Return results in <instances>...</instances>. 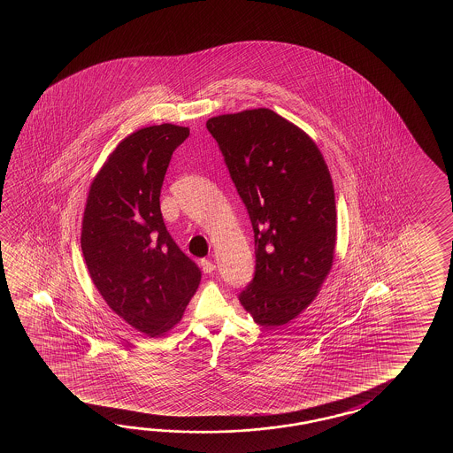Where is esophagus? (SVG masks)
<instances>
[{
	"instance_id": "obj_1",
	"label": "esophagus",
	"mask_w": 453,
	"mask_h": 453,
	"mask_svg": "<svg viewBox=\"0 0 453 453\" xmlns=\"http://www.w3.org/2000/svg\"><path fill=\"white\" fill-rule=\"evenodd\" d=\"M201 267H203V273H212L213 270H215V264H213L212 260L203 259L201 260Z\"/></svg>"
}]
</instances>
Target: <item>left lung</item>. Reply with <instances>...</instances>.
I'll list each match as a JSON object with an SVG mask.
<instances>
[{"mask_svg": "<svg viewBox=\"0 0 453 453\" xmlns=\"http://www.w3.org/2000/svg\"><path fill=\"white\" fill-rule=\"evenodd\" d=\"M231 180L250 213L256 273L241 306L256 324L279 327L318 296L334 264L335 193L316 142L269 108L213 116Z\"/></svg>", "mask_w": 453, "mask_h": 453, "instance_id": "obj_1", "label": "left lung"}]
</instances>
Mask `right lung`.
<instances>
[{
  "label": "right lung",
  "instance_id": "1",
  "mask_svg": "<svg viewBox=\"0 0 453 453\" xmlns=\"http://www.w3.org/2000/svg\"><path fill=\"white\" fill-rule=\"evenodd\" d=\"M189 127L137 129L108 155L88 188L81 248L110 309L149 337L181 320L201 270L176 246L160 212V189Z\"/></svg>",
  "mask_w": 453,
  "mask_h": 453
}]
</instances>
